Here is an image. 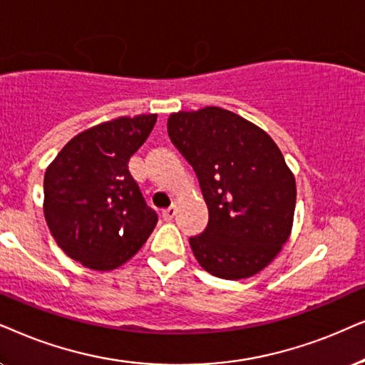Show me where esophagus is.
Here are the masks:
<instances>
[{
	"label": "esophagus",
	"mask_w": 365,
	"mask_h": 365,
	"mask_svg": "<svg viewBox=\"0 0 365 365\" xmlns=\"http://www.w3.org/2000/svg\"><path fill=\"white\" fill-rule=\"evenodd\" d=\"M177 215V207H170V208H165L162 212V218L165 222H172L173 217Z\"/></svg>",
	"instance_id": "obj_1"
}]
</instances>
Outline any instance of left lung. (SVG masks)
Segmentation results:
<instances>
[{
    "instance_id": "8db88e82",
    "label": "left lung",
    "mask_w": 365,
    "mask_h": 365,
    "mask_svg": "<svg viewBox=\"0 0 365 365\" xmlns=\"http://www.w3.org/2000/svg\"><path fill=\"white\" fill-rule=\"evenodd\" d=\"M168 135L195 170L208 225L190 237L208 274L240 280L279 255L294 225L295 177L270 135L220 106L168 116Z\"/></svg>"
}]
</instances>
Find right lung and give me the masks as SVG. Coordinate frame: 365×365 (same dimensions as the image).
Listing matches in <instances>:
<instances>
[{
	"instance_id": "obj_1",
	"label": "right lung",
	"mask_w": 365,
	"mask_h": 365,
	"mask_svg": "<svg viewBox=\"0 0 365 365\" xmlns=\"http://www.w3.org/2000/svg\"><path fill=\"white\" fill-rule=\"evenodd\" d=\"M157 115L118 116L73 137L45 173L43 212L53 239L91 270H113L142 249L158 215L128 170Z\"/></svg>"
}]
</instances>
